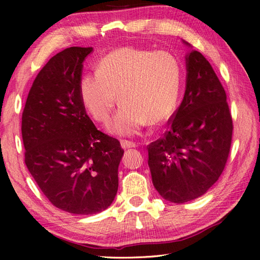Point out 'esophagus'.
Masks as SVG:
<instances>
[{
	"label": "esophagus",
	"instance_id": "34e87169",
	"mask_svg": "<svg viewBox=\"0 0 260 260\" xmlns=\"http://www.w3.org/2000/svg\"><path fill=\"white\" fill-rule=\"evenodd\" d=\"M120 144H121V147L124 148V149L133 148V147L137 146V144L135 142H131V141H127V140H122L121 142H120Z\"/></svg>",
	"mask_w": 260,
	"mask_h": 260
}]
</instances>
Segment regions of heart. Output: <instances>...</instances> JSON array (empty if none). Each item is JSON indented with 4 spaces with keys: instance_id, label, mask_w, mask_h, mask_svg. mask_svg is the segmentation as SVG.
<instances>
[{
    "instance_id": "b5f03b06",
    "label": "heart",
    "mask_w": 260,
    "mask_h": 260,
    "mask_svg": "<svg viewBox=\"0 0 260 260\" xmlns=\"http://www.w3.org/2000/svg\"><path fill=\"white\" fill-rule=\"evenodd\" d=\"M182 73L166 51L121 46L99 61L95 74L82 76L79 95L94 120L106 123L117 103L122 104L109 124L113 135L135 136L145 125H159L175 114Z\"/></svg>"
}]
</instances>
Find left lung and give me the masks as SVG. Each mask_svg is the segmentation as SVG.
I'll return each instance as SVG.
<instances>
[{
	"mask_svg": "<svg viewBox=\"0 0 260 260\" xmlns=\"http://www.w3.org/2000/svg\"><path fill=\"white\" fill-rule=\"evenodd\" d=\"M185 60L182 103L164 137L147 145L153 184L161 198L176 204L200 198L216 183L233 131L225 91L209 61L194 50Z\"/></svg>",
	"mask_w": 260,
	"mask_h": 260,
	"instance_id": "1",
	"label": "left lung"
}]
</instances>
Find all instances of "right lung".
<instances>
[{"instance_id": "add662e5", "label": "right lung", "mask_w": 260, "mask_h": 260, "mask_svg": "<svg viewBox=\"0 0 260 260\" xmlns=\"http://www.w3.org/2000/svg\"><path fill=\"white\" fill-rule=\"evenodd\" d=\"M92 51L72 46L46 62L21 118L29 172L55 207L75 215L111 206L123 155L119 141L98 130L81 103L82 64Z\"/></svg>"}]
</instances>
